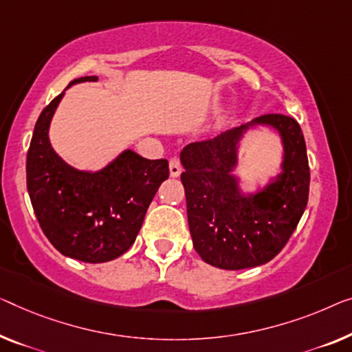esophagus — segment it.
<instances>
[{"mask_svg": "<svg viewBox=\"0 0 352 352\" xmlns=\"http://www.w3.org/2000/svg\"><path fill=\"white\" fill-rule=\"evenodd\" d=\"M182 170H183V166H182L180 160H178V158H172V160L169 161V172H170V177H178V175L182 174Z\"/></svg>", "mask_w": 352, "mask_h": 352, "instance_id": "esophagus-1", "label": "esophagus"}]
</instances>
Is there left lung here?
Segmentation results:
<instances>
[{
    "label": "left lung",
    "mask_w": 352,
    "mask_h": 352,
    "mask_svg": "<svg viewBox=\"0 0 352 352\" xmlns=\"http://www.w3.org/2000/svg\"><path fill=\"white\" fill-rule=\"evenodd\" d=\"M254 122L280 131L286 156L280 180L253 197L240 196L229 175L242 129L190 144L180 156L194 248L218 269H248L274 259L308 204L310 166L300 124L283 113L261 115Z\"/></svg>",
    "instance_id": "8db88e82"
}]
</instances>
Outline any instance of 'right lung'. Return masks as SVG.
I'll list each match as a JSON object with an SVG mask.
<instances>
[{"mask_svg":"<svg viewBox=\"0 0 352 352\" xmlns=\"http://www.w3.org/2000/svg\"><path fill=\"white\" fill-rule=\"evenodd\" d=\"M87 80L98 77L71 83ZM61 96L41 112L26 155L31 206L42 232L61 254L91 264L112 261L134 243L146 208L169 177V162L128 150L96 174L72 169L49 142V124Z\"/></svg>","mask_w":352,"mask_h":352,"instance_id":"1","label":"right lung"}]
</instances>
